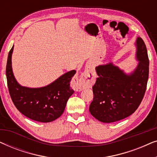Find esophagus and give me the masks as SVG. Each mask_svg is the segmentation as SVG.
<instances>
[{
  "label": "esophagus",
  "instance_id": "esophagus-1",
  "mask_svg": "<svg viewBox=\"0 0 157 157\" xmlns=\"http://www.w3.org/2000/svg\"><path fill=\"white\" fill-rule=\"evenodd\" d=\"M94 72L91 68H87L79 78L73 79L72 86L76 91H81L86 88L91 86L94 82Z\"/></svg>",
  "mask_w": 157,
  "mask_h": 157
}]
</instances>
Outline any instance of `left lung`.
<instances>
[{
	"label": "left lung",
	"instance_id": "left-lung-1",
	"mask_svg": "<svg viewBox=\"0 0 157 157\" xmlns=\"http://www.w3.org/2000/svg\"><path fill=\"white\" fill-rule=\"evenodd\" d=\"M136 59L139 63L131 74H126L112 63L96 68L98 78L93 86L94 100L89 111L104 123L125 119L138 109L144 96L149 78V57L146 45L136 40Z\"/></svg>",
	"mask_w": 157,
	"mask_h": 157
}]
</instances>
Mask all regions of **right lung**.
<instances>
[{
  "label": "right lung",
  "mask_w": 157,
  "mask_h": 157,
  "mask_svg": "<svg viewBox=\"0 0 157 157\" xmlns=\"http://www.w3.org/2000/svg\"><path fill=\"white\" fill-rule=\"evenodd\" d=\"M13 46L9 51L6 64V78L8 91L15 106L21 113L34 121L51 122L61 116L66 103L74 91L70 82L76 71H68L51 84L41 88L21 86L13 76L11 56Z\"/></svg>",
  "instance_id": "add662e5"
}]
</instances>
